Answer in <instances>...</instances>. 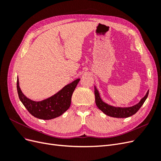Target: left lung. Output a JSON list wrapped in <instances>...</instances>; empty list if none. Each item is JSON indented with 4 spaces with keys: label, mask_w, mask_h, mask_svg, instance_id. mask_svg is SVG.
Instances as JSON below:
<instances>
[{
    "label": "left lung",
    "mask_w": 161,
    "mask_h": 161,
    "mask_svg": "<svg viewBox=\"0 0 161 161\" xmlns=\"http://www.w3.org/2000/svg\"><path fill=\"white\" fill-rule=\"evenodd\" d=\"M148 92L147 91V94L140 100L138 103L136 105L128 107V108H119V107H114L111 106L108 104L105 103V102L102 101L100 97L99 92L98 90L95 86V103L98 108L103 112L107 115H109L113 118H128L131 115H134L137 112L140 108L144 104V101L147 99L148 95Z\"/></svg>",
    "instance_id": "8db88e82"
}]
</instances>
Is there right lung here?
I'll return each mask as SVG.
<instances>
[{"instance_id":"right-lung-1","label":"right lung","mask_w":161,"mask_h":161,"mask_svg":"<svg viewBox=\"0 0 161 161\" xmlns=\"http://www.w3.org/2000/svg\"><path fill=\"white\" fill-rule=\"evenodd\" d=\"M79 80L80 79H78L66 85L49 98L41 101H35L23 95L17 79V92L21 103L33 116L41 119H51L60 116L70 108L72 93Z\"/></svg>"}]
</instances>
